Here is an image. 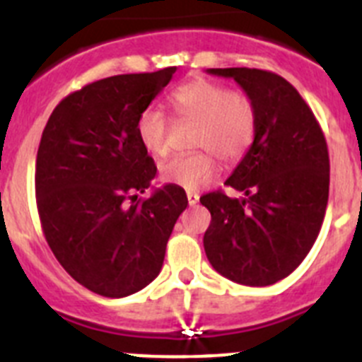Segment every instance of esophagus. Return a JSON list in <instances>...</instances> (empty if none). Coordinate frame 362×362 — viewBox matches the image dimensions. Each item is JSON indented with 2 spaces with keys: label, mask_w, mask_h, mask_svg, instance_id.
I'll return each instance as SVG.
<instances>
[{
  "label": "esophagus",
  "mask_w": 362,
  "mask_h": 362,
  "mask_svg": "<svg viewBox=\"0 0 362 362\" xmlns=\"http://www.w3.org/2000/svg\"><path fill=\"white\" fill-rule=\"evenodd\" d=\"M187 199L188 204L194 206V204H197V201H199V194H197V192H187Z\"/></svg>",
  "instance_id": "34e87169"
}]
</instances>
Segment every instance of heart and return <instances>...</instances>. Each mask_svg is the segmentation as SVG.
I'll list each match as a JSON object with an SVG mask.
<instances>
[{
	"instance_id": "heart-1",
	"label": "heart",
	"mask_w": 362,
	"mask_h": 362,
	"mask_svg": "<svg viewBox=\"0 0 362 362\" xmlns=\"http://www.w3.org/2000/svg\"><path fill=\"white\" fill-rule=\"evenodd\" d=\"M170 105L181 119L197 123L194 146L204 148L175 156L159 168L161 179L185 190H199L216 177L218 158L226 165L241 161L257 132V108L250 95L232 92L223 83L194 79L175 88ZM137 139L152 156L168 152L170 121L158 108H145L136 123Z\"/></svg>"
}]
</instances>
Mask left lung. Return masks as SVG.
I'll list each match as a JSON object with an SVG mask.
<instances>
[{"mask_svg": "<svg viewBox=\"0 0 362 362\" xmlns=\"http://www.w3.org/2000/svg\"><path fill=\"white\" fill-rule=\"evenodd\" d=\"M232 78L257 108V132L226 187L201 204L210 210L203 245L221 276L246 286H268L290 276L321 230L330 188L325 134L299 92L259 69H209Z\"/></svg>", "mask_w": 362, "mask_h": 362, "instance_id": "obj_1", "label": "left lung"}]
</instances>
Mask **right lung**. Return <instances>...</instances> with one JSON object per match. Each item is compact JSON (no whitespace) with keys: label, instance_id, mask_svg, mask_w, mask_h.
Returning a JSON list of instances; mask_svg holds the SVG:
<instances>
[{"label":"right lung","instance_id":"add662e5","mask_svg":"<svg viewBox=\"0 0 362 362\" xmlns=\"http://www.w3.org/2000/svg\"><path fill=\"white\" fill-rule=\"evenodd\" d=\"M174 72L88 83L62 99L41 136L36 201L45 239L72 279L103 297H127L159 276L188 204L175 185L137 199L158 172L137 139V117Z\"/></svg>","mask_w":362,"mask_h":362}]
</instances>
